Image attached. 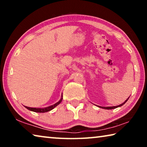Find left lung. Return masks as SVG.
Returning a JSON list of instances; mask_svg holds the SVG:
<instances>
[{
	"mask_svg": "<svg viewBox=\"0 0 147 147\" xmlns=\"http://www.w3.org/2000/svg\"><path fill=\"white\" fill-rule=\"evenodd\" d=\"M129 97H130V96H129ZM129 97L126 99V100L124 102H123L121 104H119V105H118V106H107V107H104V106H97L96 105V106H98V108H102V109H115V108H118V107H121V106H122L123 105H124V104H125L126 102H127V100H128V98H129Z\"/></svg>",
	"mask_w": 147,
	"mask_h": 147,
	"instance_id": "obj_1",
	"label": "left lung"
}]
</instances>
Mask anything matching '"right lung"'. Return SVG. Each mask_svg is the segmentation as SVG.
Masks as SVG:
<instances>
[{
	"mask_svg": "<svg viewBox=\"0 0 147 147\" xmlns=\"http://www.w3.org/2000/svg\"><path fill=\"white\" fill-rule=\"evenodd\" d=\"M62 99H63V95L61 94L60 100H59L58 102L55 103L54 104H53V105H51V106H48V107H45V108H31V107H28V106H24L25 107L26 109H28V110L34 111V112L45 113V112H47V111H49L52 110V109H53L54 108H56L57 106L59 105V104L61 102Z\"/></svg>",
	"mask_w": 147,
	"mask_h": 147,
	"instance_id": "right-lung-1",
	"label": "right lung"
}]
</instances>
